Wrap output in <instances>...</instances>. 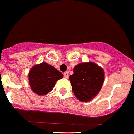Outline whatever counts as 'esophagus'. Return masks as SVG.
<instances>
[{"mask_svg":"<svg viewBox=\"0 0 134 134\" xmlns=\"http://www.w3.org/2000/svg\"><path fill=\"white\" fill-rule=\"evenodd\" d=\"M64 76L66 79H68V72H64Z\"/></svg>","mask_w":134,"mask_h":134,"instance_id":"34e87169","label":"esophagus"}]
</instances>
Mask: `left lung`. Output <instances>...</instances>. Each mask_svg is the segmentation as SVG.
Wrapping results in <instances>:
<instances>
[{
  "instance_id": "8db88e82",
  "label": "left lung",
  "mask_w": 134,
  "mask_h": 134,
  "mask_svg": "<svg viewBox=\"0 0 134 134\" xmlns=\"http://www.w3.org/2000/svg\"><path fill=\"white\" fill-rule=\"evenodd\" d=\"M69 76L74 94L79 101H91L101 90L104 80L102 68L93 62L80 63Z\"/></svg>"
}]
</instances>
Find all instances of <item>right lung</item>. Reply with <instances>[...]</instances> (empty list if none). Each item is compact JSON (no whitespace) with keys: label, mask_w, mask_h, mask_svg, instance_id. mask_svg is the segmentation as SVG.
Returning <instances> with one entry per match:
<instances>
[{"label":"right lung","mask_w":134,"mask_h":134,"mask_svg":"<svg viewBox=\"0 0 134 134\" xmlns=\"http://www.w3.org/2000/svg\"><path fill=\"white\" fill-rule=\"evenodd\" d=\"M62 78V73L46 62L34 66L28 74L32 90L39 96L47 94L53 90L56 82Z\"/></svg>","instance_id":"obj_1"}]
</instances>
